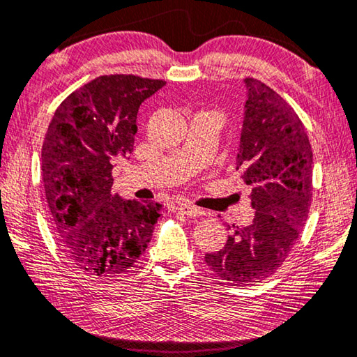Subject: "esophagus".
Listing matches in <instances>:
<instances>
[{
  "mask_svg": "<svg viewBox=\"0 0 357 357\" xmlns=\"http://www.w3.org/2000/svg\"><path fill=\"white\" fill-rule=\"evenodd\" d=\"M178 210L185 215H188V217H201V215H204V210L192 206V204H180L178 206Z\"/></svg>",
  "mask_w": 357,
  "mask_h": 357,
  "instance_id": "34e87169",
  "label": "esophagus"
}]
</instances>
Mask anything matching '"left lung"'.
I'll list each match as a JSON object with an SVG mask.
<instances>
[{"instance_id": "8db88e82", "label": "left lung", "mask_w": 357, "mask_h": 357, "mask_svg": "<svg viewBox=\"0 0 357 357\" xmlns=\"http://www.w3.org/2000/svg\"><path fill=\"white\" fill-rule=\"evenodd\" d=\"M248 98L237 171L251 188L253 223L238 227L206 262L225 282H261L283 264L312 206V145L302 121L284 99L261 80L245 79Z\"/></svg>"}]
</instances>
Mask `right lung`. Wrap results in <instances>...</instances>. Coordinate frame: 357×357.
<instances>
[{"label":"right lung","instance_id":"obj_1","mask_svg":"<svg viewBox=\"0 0 357 357\" xmlns=\"http://www.w3.org/2000/svg\"><path fill=\"white\" fill-rule=\"evenodd\" d=\"M165 80L101 75L55 110L43 144L45 197L63 253L82 272L114 277L137 262L165 207L112 195V169L132 153L137 112Z\"/></svg>","mask_w":357,"mask_h":357}]
</instances>
